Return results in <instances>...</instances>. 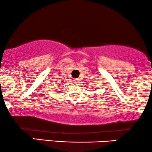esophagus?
<instances>
[{"label": "esophagus", "instance_id": "34e87169", "mask_svg": "<svg viewBox=\"0 0 152 152\" xmlns=\"http://www.w3.org/2000/svg\"><path fill=\"white\" fill-rule=\"evenodd\" d=\"M74 83H78V78H76V79L74 80Z\"/></svg>", "mask_w": 152, "mask_h": 152}]
</instances>
